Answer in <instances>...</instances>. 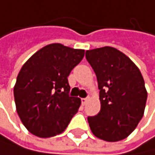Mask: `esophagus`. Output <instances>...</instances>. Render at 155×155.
Listing matches in <instances>:
<instances>
[{
    "label": "esophagus",
    "mask_w": 155,
    "mask_h": 155,
    "mask_svg": "<svg viewBox=\"0 0 155 155\" xmlns=\"http://www.w3.org/2000/svg\"><path fill=\"white\" fill-rule=\"evenodd\" d=\"M86 103H87V98H82V99H81V104H82V106H85Z\"/></svg>",
    "instance_id": "34e87169"
}]
</instances>
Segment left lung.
I'll list each match as a JSON object with an SVG mask.
<instances>
[{
    "mask_svg": "<svg viewBox=\"0 0 155 155\" xmlns=\"http://www.w3.org/2000/svg\"><path fill=\"white\" fill-rule=\"evenodd\" d=\"M86 59L97 77L101 110L87 118L92 133L107 142H117L135 130L145 113L147 92L135 63L111 46L87 50Z\"/></svg>",
    "mask_w": 155,
    "mask_h": 155,
    "instance_id": "obj_1",
    "label": "left lung"
}]
</instances>
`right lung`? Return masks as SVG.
Returning a JSON list of instances; mask_svg holds the SVG:
<instances>
[{
  "label": "right lung",
  "mask_w": 155,
  "mask_h": 155,
  "mask_svg": "<svg viewBox=\"0 0 155 155\" xmlns=\"http://www.w3.org/2000/svg\"><path fill=\"white\" fill-rule=\"evenodd\" d=\"M83 56L84 49L50 44L22 66L13 88L14 101L20 120L33 135H59L78 113L81 101L68 95V77Z\"/></svg>",
  "instance_id": "right-lung-1"
}]
</instances>
